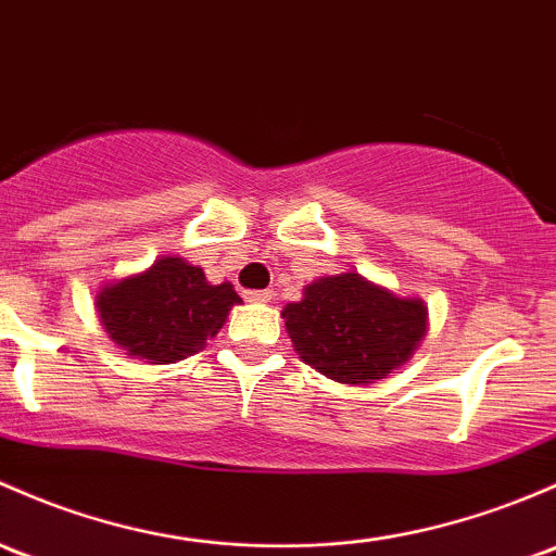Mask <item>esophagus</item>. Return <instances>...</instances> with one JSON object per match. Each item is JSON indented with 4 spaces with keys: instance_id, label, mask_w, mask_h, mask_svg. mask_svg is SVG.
<instances>
[{
    "instance_id": "esophagus-1",
    "label": "esophagus",
    "mask_w": 556,
    "mask_h": 556,
    "mask_svg": "<svg viewBox=\"0 0 556 556\" xmlns=\"http://www.w3.org/2000/svg\"><path fill=\"white\" fill-rule=\"evenodd\" d=\"M274 298V290H250L248 301L253 303H268Z\"/></svg>"
}]
</instances>
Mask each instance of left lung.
I'll return each instance as SVG.
<instances>
[{
  "label": "left lung",
  "instance_id": "8db88e82",
  "mask_svg": "<svg viewBox=\"0 0 556 556\" xmlns=\"http://www.w3.org/2000/svg\"><path fill=\"white\" fill-rule=\"evenodd\" d=\"M282 317L306 365L354 386L381 381L405 365L426 336L420 298H396L354 271L314 279Z\"/></svg>",
  "mask_w": 556,
  "mask_h": 556
}]
</instances>
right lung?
Returning a JSON list of instances; mask_svg holds the SVG:
<instances>
[{"label":"right lung","mask_w":556,"mask_h":556,"mask_svg":"<svg viewBox=\"0 0 556 556\" xmlns=\"http://www.w3.org/2000/svg\"><path fill=\"white\" fill-rule=\"evenodd\" d=\"M237 303L242 298L229 282L210 285L200 266L165 255L143 274L106 285L96 308L116 346L151 365H170L204 349Z\"/></svg>","instance_id":"obj_1"}]
</instances>
